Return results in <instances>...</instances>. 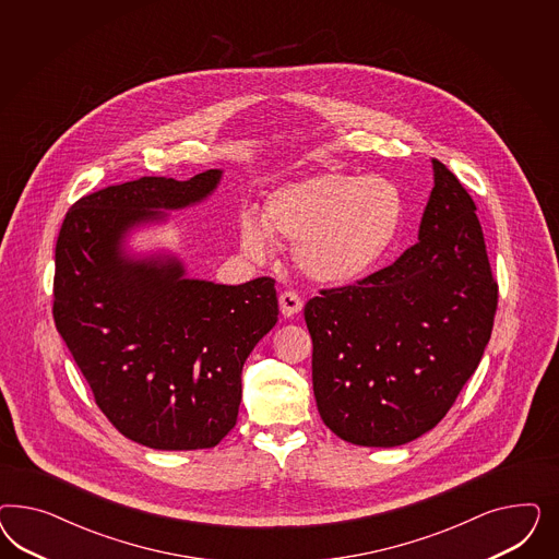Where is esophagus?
Wrapping results in <instances>:
<instances>
[{
    "label": "esophagus",
    "instance_id": "34e87169",
    "mask_svg": "<svg viewBox=\"0 0 559 559\" xmlns=\"http://www.w3.org/2000/svg\"><path fill=\"white\" fill-rule=\"evenodd\" d=\"M278 305H281V313L285 318H293V316H297L304 309V301H301V297L295 290H283L278 295Z\"/></svg>",
    "mask_w": 559,
    "mask_h": 559
}]
</instances>
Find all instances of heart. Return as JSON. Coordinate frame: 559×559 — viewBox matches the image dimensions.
I'll return each instance as SVG.
<instances>
[{"mask_svg": "<svg viewBox=\"0 0 559 559\" xmlns=\"http://www.w3.org/2000/svg\"><path fill=\"white\" fill-rule=\"evenodd\" d=\"M406 199L390 178L323 171L272 194L264 221L239 223L241 250L254 260L271 252V237L293 246L305 276L322 285H348L374 271L395 246Z\"/></svg>", "mask_w": 559, "mask_h": 559, "instance_id": "b5f03b06", "label": "heart"}]
</instances>
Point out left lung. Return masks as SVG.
<instances>
[{
    "label": "left lung",
    "instance_id": "8db88e82",
    "mask_svg": "<svg viewBox=\"0 0 559 559\" xmlns=\"http://www.w3.org/2000/svg\"><path fill=\"white\" fill-rule=\"evenodd\" d=\"M432 169L420 241L305 305L320 416L360 447H400L435 428L490 342L498 283L474 199L439 159Z\"/></svg>",
    "mask_w": 559,
    "mask_h": 559
}]
</instances>
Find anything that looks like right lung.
Instances as JSON below:
<instances>
[{"mask_svg":"<svg viewBox=\"0 0 559 559\" xmlns=\"http://www.w3.org/2000/svg\"><path fill=\"white\" fill-rule=\"evenodd\" d=\"M221 180L143 176L73 204L55 248L52 318L102 414L159 451L211 449L236 426L241 369L278 320L274 278L215 285L176 258L131 260L122 237L201 203Z\"/></svg>","mask_w":559,"mask_h":559,"instance_id":"1","label":"right lung"}]
</instances>
